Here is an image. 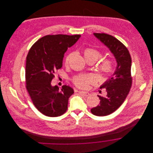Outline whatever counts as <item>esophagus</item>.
Wrapping results in <instances>:
<instances>
[{"label":"esophagus","instance_id":"esophagus-1","mask_svg":"<svg viewBox=\"0 0 153 153\" xmlns=\"http://www.w3.org/2000/svg\"><path fill=\"white\" fill-rule=\"evenodd\" d=\"M79 92L80 94H81L82 95L85 96V97H88L89 95V93L88 92H85V91H79Z\"/></svg>","mask_w":153,"mask_h":153}]
</instances>
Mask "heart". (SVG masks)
<instances>
[{
	"mask_svg": "<svg viewBox=\"0 0 153 153\" xmlns=\"http://www.w3.org/2000/svg\"><path fill=\"white\" fill-rule=\"evenodd\" d=\"M84 55L87 61L92 60L95 62L98 59L102 56V53L101 51L95 48L88 47L84 49ZM72 55V53H70L66 56L64 60V64L66 66L68 65ZM99 68L102 75L105 76H108L113 71L114 62L111 58H105L103 59L101 62ZM72 81L77 87L81 89H87L89 87L90 84L94 82V79L91 75H78L73 78Z\"/></svg>",
	"mask_w": 153,
	"mask_h": 153,
	"instance_id": "b5f03b06",
	"label": "heart"
}]
</instances>
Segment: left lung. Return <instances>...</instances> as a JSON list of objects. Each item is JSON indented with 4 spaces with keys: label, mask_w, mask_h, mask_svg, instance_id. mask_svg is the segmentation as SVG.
Segmentation results:
<instances>
[{
    "label": "left lung",
    "mask_w": 153,
    "mask_h": 153,
    "mask_svg": "<svg viewBox=\"0 0 153 153\" xmlns=\"http://www.w3.org/2000/svg\"><path fill=\"white\" fill-rule=\"evenodd\" d=\"M94 35L106 45L114 54L117 67L111 78L101 87L107 92L106 97L98 95L100 105L92 108V114L102 117L112 114L125 101L132 85L131 58L127 47L115 37L104 33H94Z\"/></svg>",
    "instance_id": "obj_1"
}]
</instances>
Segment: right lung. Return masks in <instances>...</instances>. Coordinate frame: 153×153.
<instances>
[{
    "mask_svg": "<svg viewBox=\"0 0 153 153\" xmlns=\"http://www.w3.org/2000/svg\"><path fill=\"white\" fill-rule=\"evenodd\" d=\"M80 35H48L33 44L26 56V88L33 105L45 115L61 116L68 108V99L74 93L69 86L60 91L51 85L55 72L62 66L68 48L75 44Z\"/></svg>",
    "mask_w": 153,
    "mask_h": 153,
    "instance_id": "obj_1",
    "label": "right lung"
}]
</instances>
